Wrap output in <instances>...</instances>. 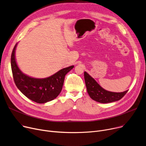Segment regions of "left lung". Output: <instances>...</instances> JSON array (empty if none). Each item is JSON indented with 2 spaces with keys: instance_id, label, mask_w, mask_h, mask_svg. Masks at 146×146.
Wrapping results in <instances>:
<instances>
[{
  "instance_id": "obj_1",
  "label": "left lung",
  "mask_w": 146,
  "mask_h": 146,
  "mask_svg": "<svg viewBox=\"0 0 146 146\" xmlns=\"http://www.w3.org/2000/svg\"><path fill=\"white\" fill-rule=\"evenodd\" d=\"M87 91L90 98L101 103H108L120 100L127 93L128 90L121 93L109 92L104 90L96 80L87 73H84Z\"/></svg>"
}]
</instances>
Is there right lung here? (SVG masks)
Returning a JSON list of instances; mask_svg holds the SVG:
<instances>
[{
  "mask_svg": "<svg viewBox=\"0 0 146 146\" xmlns=\"http://www.w3.org/2000/svg\"><path fill=\"white\" fill-rule=\"evenodd\" d=\"M15 44L11 55V67L14 82L19 90L26 97L37 103H44L56 98L62 91L65 75L70 71L71 66L44 79H36L23 74L15 59Z\"/></svg>",
  "mask_w": 146,
  "mask_h": 146,
  "instance_id": "right-lung-1",
  "label": "right lung"
}]
</instances>
